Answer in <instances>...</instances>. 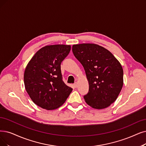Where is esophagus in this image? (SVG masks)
Instances as JSON below:
<instances>
[{
	"instance_id": "34e87169",
	"label": "esophagus",
	"mask_w": 146,
	"mask_h": 146,
	"mask_svg": "<svg viewBox=\"0 0 146 146\" xmlns=\"http://www.w3.org/2000/svg\"><path fill=\"white\" fill-rule=\"evenodd\" d=\"M74 87H75V88H76V87H77V86H78L77 83H75L74 84Z\"/></svg>"
}]
</instances>
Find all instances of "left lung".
<instances>
[{
  "label": "left lung",
  "instance_id": "obj_1",
  "mask_svg": "<svg viewBox=\"0 0 146 146\" xmlns=\"http://www.w3.org/2000/svg\"><path fill=\"white\" fill-rule=\"evenodd\" d=\"M74 56L82 64L89 84L84 96L86 102L95 109H104L113 103L123 84L120 63L110 51L95 44L72 45Z\"/></svg>",
  "mask_w": 146,
  "mask_h": 146
}]
</instances>
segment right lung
Masks as SVG:
<instances>
[{"mask_svg": "<svg viewBox=\"0 0 146 146\" xmlns=\"http://www.w3.org/2000/svg\"><path fill=\"white\" fill-rule=\"evenodd\" d=\"M70 50V45H46L27 63L24 73L25 89L32 101L42 108H59L72 91L63 81L60 69Z\"/></svg>", "mask_w": 146, "mask_h": 146, "instance_id": "obj_1", "label": "right lung"}]
</instances>
